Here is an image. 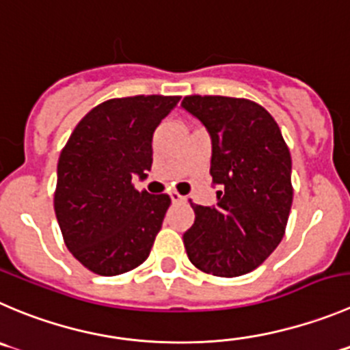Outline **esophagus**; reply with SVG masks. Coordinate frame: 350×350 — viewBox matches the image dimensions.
I'll return each mask as SVG.
<instances>
[{
	"instance_id": "34e87169",
	"label": "esophagus",
	"mask_w": 350,
	"mask_h": 350,
	"mask_svg": "<svg viewBox=\"0 0 350 350\" xmlns=\"http://www.w3.org/2000/svg\"><path fill=\"white\" fill-rule=\"evenodd\" d=\"M170 198H172V202H185V201H187V198H185V196H182V194H178V192H172V194H170Z\"/></svg>"
}]
</instances>
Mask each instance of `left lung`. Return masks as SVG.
I'll use <instances>...</instances> for the list:
<instances>
[{
  "label": "left lung",
  "mask_w": 350,
  "mask_h": 350,
  "mask_svg": "<svg viewBox=\"0 0 350 350\" xmlns=\"http://www.w3.org/2000/svg\"><path fill=\"white\" fill-rule=\"evenodd\" d=\"M182 106L211 134L216 206L192 204L196 221L184 245L196 268L239 277L258 268L287 228L292 159L275 118L254 101L227 96H185Z\"/></svg>",
  "instance_id": "left-lung-1"
}]
</instances>
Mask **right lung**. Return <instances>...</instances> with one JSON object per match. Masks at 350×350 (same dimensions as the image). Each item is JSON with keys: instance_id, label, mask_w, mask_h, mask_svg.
<instances>
[{"instance_id": "add662e5", "label": "right lung", "mask_w": 350, "mask_h": 350, "mask_svg": "<svg viewBox=\"0 0 350 350\" xmlns=\"http://www.w3.org/2000/svg\"><path fill=\"white\" fill-rule=\"evenodd\" d=\"M180 96H131L94 106L58 159L55 213L68 251L89 271L115 277L148 259L168 209L132 178L152 165V134Z\"/></svg>"}]
</instances>
